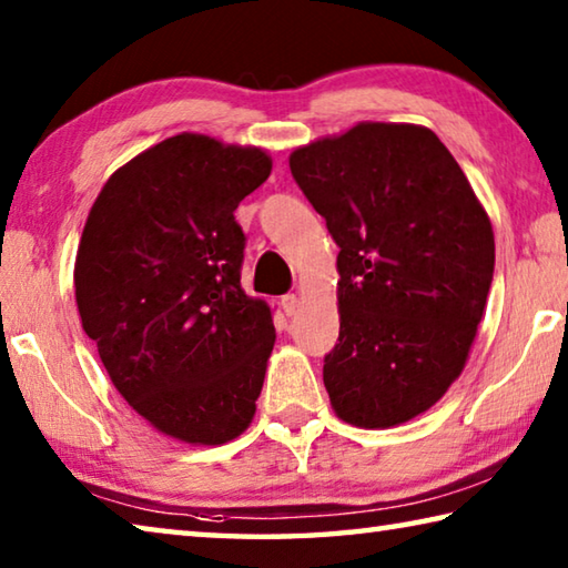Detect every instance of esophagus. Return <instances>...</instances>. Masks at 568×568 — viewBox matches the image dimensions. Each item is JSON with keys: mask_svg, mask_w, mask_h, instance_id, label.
Segmentation results:
<instances>
[{"mask_svg": "<svg viewBox=\"0 0 568 568\" xmlns=\"http://www.w3.org/2000/svg\"><path fill=\"white\" fill-rule=\"evenodd\" d=\"M281 307L285 311V315H295L297 307H301V297L293 295V293H287V295L281 297Z\"/></svg>", "mask_w": 568, "mask_h": 568, "instance_id": "34e87169", "label": "esophagus"}]
</instances>
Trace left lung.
Segmentation results:
<instances>
[{
  "label": "left lung",
  "instance_id": "left-lung-1",
  "mask_svg": "<svg viewBox=\"0 0 568 568\" xmlns=\"http://www.w3.org/2000/svg\"><path fill=\"white\" fill-rule=\"evenodd\" d=\"M338 253L341 333L323 361L338 418H416L464 371L494 281V230L436 132L361 122L291 155Z\"/></svg>",
  "mask_w": 568,
  "mask_h": 568
}]
</instances>
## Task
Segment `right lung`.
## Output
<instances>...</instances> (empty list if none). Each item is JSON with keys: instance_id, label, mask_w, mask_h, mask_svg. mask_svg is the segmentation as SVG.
I'll return each mask as SVG.
<instances>
[{"instance_id": "right-lung-1", "label": "right lung", "mask_w": 568, "mask_h": 568, "mask_svg": "<svg viewBox=\"0 0 568 568\" xmlns=\"http://www.w3.org/2000/svg\"><path fill=\"white\" fill-rule=\"evenodd\" d=\"M271 170L261 148L182 132L114 172L82 230V328L122 398L185 444H227L255 416L275 328L240 287L235 210Z\"/></svg>"}]
</instances>
